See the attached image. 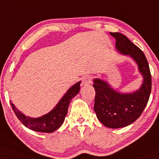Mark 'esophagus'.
I'll return each instance as SVG.
<instances>
[{"instance_id": "34e87169", "label": "esophagus", "mask_w": 159, "mask_h": 159, "mask_svg": "<svg viewBox=\"0 0 159 159\" xmlns=\"http://www.w3.org/2000/svg\"><path fill=\"white\" fill-rule=\"evenodd\" d=\"M92 80H93V78L90 75H87L83 79V84L87 86L90 84L92 83Z\"/></svg>"}]
</instances>
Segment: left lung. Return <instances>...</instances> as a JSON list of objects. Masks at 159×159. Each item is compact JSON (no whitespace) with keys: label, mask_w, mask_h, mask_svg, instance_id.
Listing matches in <instances>:
<instances>
[{"label":"left lung","mask_w":159,"mask_h":159,"mask_svg":"<svg viewBox=\"0 0 159 159\" xmlns=\"http://www.w3.org/2000/svg\"><path fill=\"white\" fill-rule=\"evenodd\" d=\"M116 38V47L119 52L133 58L143 76V83L137 91L121 93L110 87L107 82L99 78L93 81L95 90L94 110L101 123L109 128L127 127L136 121L149 101L152 79L148 62L142 51L125 35L110 32Z\"/></svg>","instance_id":"1"}]
</instances>
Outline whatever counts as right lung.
<instances>
[{
	"label": "right lung",
	"instance_id": "right-lung-1",
	"mask_svg": "<svg viewBox=\"0 0 159 159\" xmlns=\"http://www.w3.org/2000/svg\"><path fill=\"white\" fill-rule=\"evenodd\" d=\"M80 84L78 82L70 87L66 94L62 97L58 104L50 112L39 118L26 117L25 115L20 112L15 106L10 101L12 110L21 123L25 127L36 132L41 133H52L58 129L61 124L64 123V118L67 114L69 104L72 98L78 94L80 91Z\"/></svg>",
	"mask_w": 159,
	"mask_h": 159
}]
</instances>
